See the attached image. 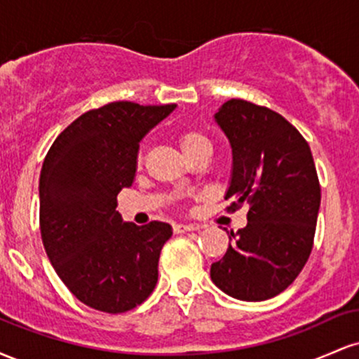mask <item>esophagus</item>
<instances>
[{"instance_id":"1","label":"esophagus","mask_w":359,"mask_h":359,"mask_svg":"<svg viewBox=\"0 0 359 359\" xmlns=\"http://www.w3.org/2000/svg\"><path fill=\"white\" fill-rule=\"evenodd\" d=\"M199 226L197 224H174V233H187V231H197Z\"/></svg>"}]
</instances>
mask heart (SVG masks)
<instances>
[{
	"instance_id": "obj_1",
	"label": "heart",
	"mask_w": 359,
	"mask_h": 359,
	"mask_svg": "<svg viewBox=\"0 0 359 359\" xmlns=\"http://www.w3.org/2000/svg\"><path fill=\"white\" fill-rule=\"evenodd\" d=\"M177 142H179L180 150L184 151V155H191L194 151H197L199 148H211V142L205 137L203 131L197 130H184L180 131L179 137H177Z\"/></svg>"
}]
</instances>
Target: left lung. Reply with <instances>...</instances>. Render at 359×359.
Segmentation results:
<instances>
[{"label": "left lung", "mask_w": 359, "mask_h": 359, "mask_svg": "<svg viewBox=\"0 0 359 359\" xmlns=\"http://www.w3.org/2000/svg\"><path fill=\"white\" fill-rule=\"evenodd\" d=\"M231 147L224 199L250 204L248 224L226 231L229 246L211 280L229 297L269 300L297 278L314 241L320 187L309 143L282 114L229 100L214 114Z\"/></svg>", "instance_id": "left-lung-1"}]
</instances>
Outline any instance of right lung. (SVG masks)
<instances>
[{
  "label": "right lung",
  "instance_id": "obj_1",
  "mask_svg": "<svg viewBox=\"0 0 359 359\" xmlns=\"http://www.w3.org/2000/svg\"><path fill=\"white\" fill-rule=\"evenodd\" d=\"M175 108L109 102L72 121L45 156L42 241L57 275L86 306L119 314L140 306L156 285L172 226L123 221L116 197L135 182L140 143Z\"/></svg>",
  "mask_w": 359,
  "mask_h": 359
}]
</instances>
